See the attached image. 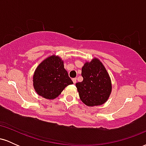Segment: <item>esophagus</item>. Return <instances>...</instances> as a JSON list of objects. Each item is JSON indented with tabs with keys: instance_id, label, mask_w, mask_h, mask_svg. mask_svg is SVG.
I'll return each mask as SVG.
<instances>
[{
	"instance_id": "esophagus-1",
	"label": "esophagus",
	"mask_w": 146,
	"mask_h": 146,
	"mask_svg": "<svg viewBox=\"0 0 146 146\" xmlns=\"http://www.w3.org/2000/svg\"><path fill=\"white\" fill-rule=\"evenodd\" d=\"M72 80H73V83H74V84L76 83V82H77V79L76 78H73V79H72Z\"/></svg>"
}]
</instances>
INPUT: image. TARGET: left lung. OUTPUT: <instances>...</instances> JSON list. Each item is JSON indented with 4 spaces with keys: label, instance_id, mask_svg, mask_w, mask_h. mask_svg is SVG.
Returning <instances> with one entry per match:
<instances>
[{
    "label": "left lung",
    "instance_id": "left-lung-1",
    "mask_svg": "<svg viewBox=\"0 0 146 146\" xmlns=\"http://www.w3.org/2000/svg\"><path fill=\"white\" fill-rule=\"evenodd\" d=\"M83 81L75 84L80 100L88 106L104 104L112 90L110 78L100 60L86 62L82 68Z\"/></svg>",
    "mask_w": 146,
    "mask_h": 146
}]
</instances>
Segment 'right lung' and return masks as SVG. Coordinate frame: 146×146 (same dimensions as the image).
<instances>
[{
    "label": "right lung",
    "instance_id": "1",
    "mask_svg": "<svg viewBox=\"0 0 146 146\" xmlns=\"http://www.w3.org/2000/svg\"><path fill=\"white\" fill-rule=\"evenodd\" d=\"M33 82L36 93L48 100L56 98L65 87L73 84L64 68L63 61L56 56L48 57L38 65Z\"/></svg>",
    "mask_w": 146,
    "mask_h": 146
}]
</instances>
